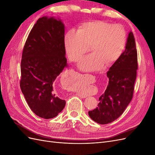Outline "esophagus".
Listing matches in <instances>:
<instances>
[{
  "instance_id": "1",
  "label": "esophagus",
  "mask_w": 155,
  "mask_h": 155,
  "mask_svg": "<svg viewBox=\"0 0 155 155\" xmlns=\"http://www.w3.org/2000/svg\"><path fill=\"white\" fill-rule=\"evenodd\" d=\"M81 76H82V75H81ZM78 96H79V97H85V96H84L83 94H82L81 93H79V94H78Z\"/></svg>"
}]
</instances>
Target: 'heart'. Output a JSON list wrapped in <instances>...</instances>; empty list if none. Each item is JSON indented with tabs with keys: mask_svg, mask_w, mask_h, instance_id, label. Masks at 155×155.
Instances as JSON below:
<instances>
[{
	"mask_svg": "<svg viewBox=\"0 0 155 155\" xmlns=\"http://www.w3.org/2000/svg\"><path fill=\"white\" fill-rule=\"evenodd\" d=\"M126 43L124 28L102 21L86 22L78 31L70 30L64 35V45L68 58L76 62L91 45L92 54L83 58L79 67L83 71H96L114 64L122 54Z\"/></svg>",
	"mask_w": 155,
	"mask_h": 155,
	"instance_id": "heart-1",
	"label": "heart"
}]
</instances>
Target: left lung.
I'll list each match as a JSON object with an SVG mask.
<instances>
[{
  "label": "left lung",
  "mask_w": 155,
  "mask_h": 155,
  "mask_svg": "<svg viewBox=\"0 0 155 155\" xmlns=\"http://www.w3.org/2000/svg\"><path fill=\"white\" fill-rule=\"evenodd\" d=\"M137 69V50L134 35L130 31L125 51L107 73L109 85L99 98L98 107L88 111L92 120L99 124H107L123 114L133 98Z\"/></svg>",
  "instance_id": "8db88e82"
}]
</instances>
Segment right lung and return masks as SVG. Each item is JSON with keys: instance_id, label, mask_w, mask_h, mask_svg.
<instances>
[{"instance_id": "add662e5", "label": "right lung", "mask_w": 155, "mask_h": 155, "mask_svg": "<svg viewBox=\"0 0 155 155\" xmlns=\"http://www.w3.org/2000/svg\"><path fill=\"white\" fill-rule=\"evenodd\" d=\"M64 38L62 20L44 16L33 27L22 51L21 91L31 110L45 119L57 116L66 104L53 87L56 78L68 67Z\"/></svg>"}]
</instances>
